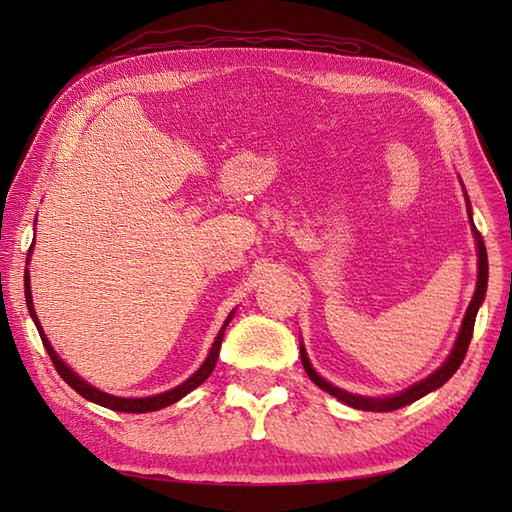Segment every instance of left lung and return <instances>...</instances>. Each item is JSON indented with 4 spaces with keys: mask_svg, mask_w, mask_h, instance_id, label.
Instances as JSON below:
<instances>
[{
    "mask_svg": "<svg viewBox=\"0 0 512 512\" xmlns=\"http://www.w3.org/2000/svg\"><path fill=\"white\" fill-rule=\"evenodd\" d=\"M466 211H469V220L473 226V237H475V244H477V284H475V292H473V299L469 303V308H466V314L462 319V328L458 332V339H455V345L451 354L447 356V361H444L436 372L429 374L427 378H422L420 383L407 387L405 391H400V394L394 396H380V398H372V396H361V394H352V391H345L341 387H336L332 383H328L323 376L317 374V369L312 367L310 358L306 347L303 343L299 345V352H301V363L303 369H306V374L310 376V380L317 387H321L323 391H328L330 396H334L336 400L345 402V405H350L354 409H363V411H394L400 409L405 405H411V402H416L418 398L431 394V391H436L438 387H442L447 380L458 372V367L462 365L466 350H469V343H471V336H473V325H475V317H477V310L484 303L486 297V286H488V257H486V246H484V239L482 235L477 233V228L473 224V213H471V202H469V195H466Z\"/></svg>",
    "mask_w": 512,
    "mask_h": 512,
    "instance_id": "8db88e82",
    "label": "left lung"
}]
</instances>
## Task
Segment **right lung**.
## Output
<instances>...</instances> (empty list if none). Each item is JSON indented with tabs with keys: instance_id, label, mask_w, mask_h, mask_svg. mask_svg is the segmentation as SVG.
Masks as SVG:
<instances>
[{
	"instance_id": "add662e5",
	"label": "right lung",
	"mask_w": 512,
	"mask_h": 512,
	"mask_svg": "<svg viewBox=\"0 0 512 512\" xmlns=\"http://www.w3.org/2000/svg\"><path fill=\"white\" fill-rule=\"evenodd\" d=\"M35 224H37V220H35ZM32 246H35V244H32ZM32 246H30V250H28V259H26V264L30 262ZM24 286H26V306H28V312H30L32 321H35V325H37L39 336H41V343H43V347H46L48 356L52 358L54 367H57L59 376H61V378L65 380V383H68V385L76 391V394H81L85 400L96 402V405L107 407V409H112V411H125V413H147V411H158V409H162V407H169V405H173V402H178L180 398L187 396L189 391H193L195 387H200V385L204 383V380L209 378V376H211V372H213V367H215V363H217V356H220V347H222V339H224V330H226V325L231 323L233 314H235V310H233L231 314H228L226 321H224V325H222V330L217 332V336H215V341H213V345H211V352H209V356L204 358V363H202L198 369H195V372H193L187 380H184V383H180L178 387H173V389L165 391V394L145 396V398H123V396H112V394H105V391H101V389H96L94 385H90V383H88V380H83L79 374L72 372V367L65 365L63 358H61L57 352H54V347L50 345L48 336H46V332H43L41 323H39V319H37L35 306H32L30 270H26Z\"/></svg>"
}]
</instances>
